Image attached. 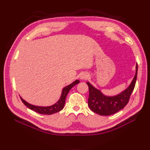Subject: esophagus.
Segmentation results:
<instances>
[{"mask_svg":"<svg viewBox=\"0 0 150 150\" xmlns=\"http://www.w3.org/2000/svg\"><path fill=\"white\" fill-rule=\"evenodd\" d=\"M89 78V74L86 72H83V73L80 75V79L81 80H86Z\"/></svg>","mask_w":150,"mask_h":150,"instance_id":"1","label":"esophagus"}]
</instances>
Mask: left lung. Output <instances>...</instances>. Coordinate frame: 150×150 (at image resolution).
Instances as JSON below:
<instances>
[{
  "label": "left lung",
  "instance_id": "obj_1",
  "mask_svg": "<svg viewBox=\"0 0 150 150\" xmlns=\"http://www.w3.org/2000/svg\"><path fill=\"white\" fill-rule=\"evenodd\" d=\"M137 73L138 64H137L135 75L128 87L115 96H106L89 82L86 83L89 91L88 106L90 110L99 115L110 116L124 108L128 103L131 94L134 88Z\"/></svg>",
  "mask_w": 150,
  "mask_h": 150
}]
</instances>
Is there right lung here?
<instances>
[{"label": "right lung", "instance_id": "add662e5", "mask_svg": "<svg viewBox=\"0 0 150 150\" xmlns=\"http://www.w3.org/2000/svg\"><path fill=\"white\" fill-rule=\"evenodd\" d=\"M78 83H79V81L76 80L73 83H72L71 84H69L68 86H66V87H64L62 89L61 97L59 99V100L55 104H54L52 105L49 106H35V105H33V104H31L25 101L24 99H22V97H21V99L25 105L28 108H29L30 110L37 112L39 113V114L50 115L54 114V113L60 111L62 110L63 108H64L65 101H66V98L68 93H69L71 89L74 86H75L76 84Z\"/></svg>", "mask_w": 150, "mask_h": 150}]
</instances>
